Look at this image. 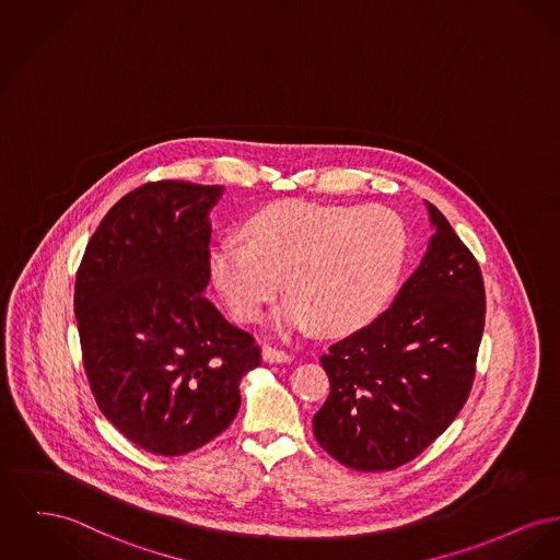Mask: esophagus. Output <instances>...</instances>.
Wrapping results in <instances>:
<instances>
[{
  "label": "esophagus",
  "mask_w": 560,
  "mask_h": 560,
  "mask_svg": "<svg viewBox=\"0 0 560 560\" xmlns=\"http://www.w3.org/2000/svg\"><path fill=\"white\" fill-rule=\"evenodd\" d=\"M262 360L268 363H285L292 360V355L281 349H275V347H264Z\"/></svg>",
  "instance_id": "obj_1"
}]
</instances>
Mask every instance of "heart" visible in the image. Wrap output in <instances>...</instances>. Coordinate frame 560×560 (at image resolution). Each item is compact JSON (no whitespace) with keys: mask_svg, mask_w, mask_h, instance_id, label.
I'll use <instances>...</instances> for the list:
<instances>
[{"mask_svg":"<svg viewBox=\"0 0 560 560\" xmlns=\"http://www.w3.org/2000/svg\"><path fill=\"white\" fill-rule=\"evenodd\" d=\"M245 243L224 241L209 258L215 290L232 315L260 322L285 288L279 328L336 336L372 322L399 281L408 236L385 207L277 200L243 224Z\"/></svg>","mask_w":560,"mask_h":560,"instance_id":"obj_1","label":"heart"}]
</instances>
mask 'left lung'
Listing matches in <instances>:
<instances>
[{
	"label": "left lung",
	"instance_id": "left-lung-1",
	"mask_svg": "<svg viewBox=\"0 0 560 560\" xmlns=\"http://www.w3.org/2000/svg\"><path fill=\"white\" fill-rule=\"evenodd\" d=\"M428 254L370 326L322 355L329 395L313 417L322 448L358 471L421 455L459 415L485 329V283L471 252L428 202Z\"/></svg>",
	"mask_w": 560,
	"mask_h": 560
}]
</instances>
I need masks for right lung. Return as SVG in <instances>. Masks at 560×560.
Segmentation results:
<instances>
[{"mask_svg": "<svg viewBox=\"0 0 560 560\" xmlns=\"http://www.w3.org/2000/svg\"><path fill=\"white\" fill-rule=\"evenodd\" d=\"M224 186L152 182L120 198L75 275L84 370L107 421L148 453H192L231 425L254 336L205 298Z\"/></svg>", "mask_w": 560, "mask_h": 560, "instance_id": "1", "label": "right lung"}]
</instances>
